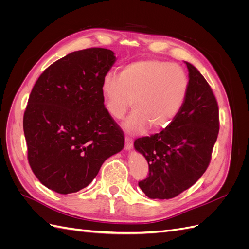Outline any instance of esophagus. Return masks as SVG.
<instances>
[{
  "instance_id": "esophagus-1",
  "label": "esophagus",
  "mask_w": 249,
  "mask_h": 249,
  "mask_svg": "<svg viewBox=\"0 0 249 249\" xmlns=\"http://www.w3.org/2000/svg\"><path fill=\"white\" fill-rule=\"evenodd\" d=\"M124 141H125V144H124L125 149H131L133 147V139L130 138L129 136H125Z\"/></svg>"
}]
</instances>
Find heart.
Wrapping results in <instances>:
<instances>
[{
  "mask_svg": "<svg viewBox=\"0 0 249 249\" xmlns=\"http://www.w3.org/2000/svg\"><path fill=\"white\" fill-rule=\"evenodd\" d=\"M189 80L182 67L158 59H144L124 65L118 77L107 74L102 82L105 106L112 117L120 119L132 134L168 126L186 101Z\"/></svg>",
  "mask_w": 249,
  "mask_h": 249,
  "instance_id": "heart-1",
  "label": "heart"
}]
</instances>
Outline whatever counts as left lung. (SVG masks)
Listing matches in <instances>:
<instances>
[{"label": "left lung", "mask_w": 249, "mask_h": 249, "mask_svg": "<svg viewBox=\"0 0 249 249\" xmlns=\"http://www.w3.org/2000/svg\"><path fill=\"white\" fill-rule=\"evenodd\" d=\"M189 89L172 123L160 133L135 140L148 163V176L138 183L149 198L169 199L197 182L207 170L219 132V108L202 74L186 62Z\"/></svg>", "instance_id": "obj_1"}]
</instances>
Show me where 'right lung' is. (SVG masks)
<instances>
[{
    "label": "right lung",
    "instance_id": "obj_1",
    "mask_svg": "<svg viewBox=\"0 0 249 249\" xmlns=\"http://www.w3.org/2000/svg\"><path fill=\"white\" fill-rule=\"evenodd\" d=\"M90 48L57 60L36 81L24 113L28 161L39 182L60 194L78 192L124 145L104 105L102 82L115 62Z\"/></svg>",
    "mask_w": 249,
    "mask_h": 249
}]
</instances>
